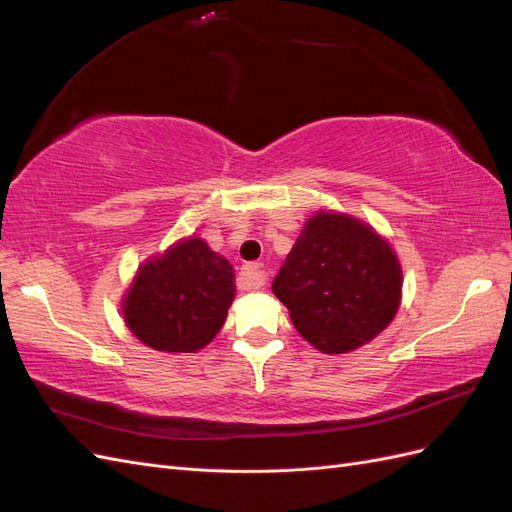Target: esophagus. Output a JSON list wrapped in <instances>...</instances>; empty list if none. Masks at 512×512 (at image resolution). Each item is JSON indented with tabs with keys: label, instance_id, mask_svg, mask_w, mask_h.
Instances as JSON below:
<instances>
[{
	"label": "esophagus",
	"instance_id": "34e87169",
	"mask_svg": "<svg viewBox=\"0 0 512 512\" xmlns=\"http://www.w3.org/2000/svg\"><path fill=\"white\" fill-rule=\"evenodd\" d=\"M267 282V271L260 262H250L241 269V286L245 290H256L260 286H265Z\"/></svg>",
	"mask_w": 512,
	"mask_h": 512
}]
</instances>
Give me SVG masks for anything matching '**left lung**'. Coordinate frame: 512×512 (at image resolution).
Wrapping results in <instances>:
<instances>
[{
    "label": "left lung",
    "mask_w": 512,
    "mask_h": 512,
    "mask_svg": "<svg viewBox=\"0 0 512 512\" xmlns=\"http://www.w3.org/2000/svg\"><path fill=\"white\" fill-rule=\"evenodd\" d=\"M399 258L348 213L316 211L273 280L294 329L324 354H346L389 327L401 303Z\"/></svg>",
    "instance_id": "obj_1"
}]
</instances>
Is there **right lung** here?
<instances>
[{
    "instance_id": "1",
    "label": "right lung",
    "mask_w": 512,
    "mask_h": 512,
    "mask_svg": "<svg viewBox=\"0 0 512 512\" xmlns=\"http://www.w3.org/2000/svg\"><path fill=\"white\" fill-rule=\"evenodd\" d=\"M235 290L230 262L205 239L188 237L138 267L121 314L153 350L198 352L220 333Z\"/></svg>"
}]
</instances>
